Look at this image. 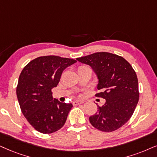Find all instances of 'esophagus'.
I'll list each match as a JSON object with an SVG mask.
<instances>
[{
	"mask_svg": "<svg viewBox=\"0 0 157 157\" xmlns=\"http://www.w3.org/2000/svg\"><path fill=\"white\" fill-rule=\"evenodd\" d=\"M83 103L82 101L81 100H75V101L73 102V105H80V104Z\"/></svg>",
	"mask_w": 157,
	"mask_h": 157,
	"instance_id": "34e87169",
	"label": "esophagus"
}]
</instances>
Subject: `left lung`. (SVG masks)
I'll list each match as a JSON object with an SVG mask.
<instances>
[{
    "label": "left lung",
    "instance_id": "obj_1",
    "mask_svg": "<svg viewBox=\"0 0 157 157\" xmlns=\"http://www.w3.org/2000/svg\"><path fill=\"white\" fill-rule=\"evenodd\" d=\"M90 65L98 75L97 98L105 99L98 112L90 117L91 124L102 132H113L129 121L139 100L138 81L132 65L121 56L96 52L77 58Z\"/></svg>",
    "mask_w": 157,
    "mask_h": 157
}]
</instances>
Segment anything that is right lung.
Segmentation results:
<instances>
[{
    "label": "right lung",
    "mask_w": 157,
    "mask_h": 157,
    "mask_svg": "<svg viewBox=\"0 0 157 157\" xmlns=\"http://www.w3.org/2000/svg\"><path fill=\"white\" fill-rule=\"evenodd\" d=\"M76 60L49 55L30 61L19 75L17 96L21 111L30 124L44 134L61 129L73 105L52 97L63 71Z\"/></svg>",
    "instance_id": "1"
}]
</instances>
